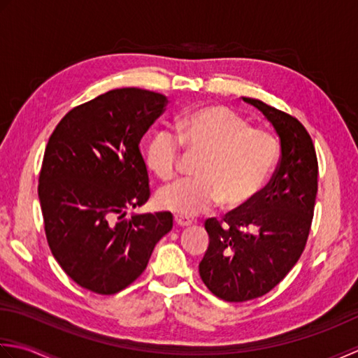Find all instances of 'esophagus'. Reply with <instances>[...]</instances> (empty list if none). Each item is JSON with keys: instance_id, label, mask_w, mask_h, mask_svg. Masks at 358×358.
Returning a JSON list of instances; mask_svg holds the SVG:
<instances>
[{"instance_id": "obj_1", "label": "esophagus", "mask_w": 358, "mask_h": 358, "mask_svg": "<svg viewBox=\"0 0 358 358\" xmlns=\"http://www.w3.org/2000/svg\"><path fill=\"white\" fill-rule=\"evenodd\" d=\"M174 225H176V227H188V225H192V221L176 215V216H174Z\"/></svg>"}]
</instances>
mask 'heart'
Segmentation results:
<instances>
[{
  "label": "heart",
  "mask_w": 358,
  "mask_h": 358,
  "mask_svg": "<svg viewBox=\"0 0 358 358\" xmlns=\"http://www.w3.org/2000/svg\"><path fill=\"white\" fill-rule=\"evenodd\" d=\"M178 134L157 131L147 143L145 162L159 179L170 180L180 166L184 147L203 156L198 179L174 182L156 196L157 206L182 217L198 216L222 203L225 210L249 207L271 178L278 159V141L268 129L224 105H208L182 114Z\"/></svg>",
  "instance_id": "b5f03b06"
}]
</instances>
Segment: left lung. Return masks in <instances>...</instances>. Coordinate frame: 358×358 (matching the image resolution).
<instances>
[{
  "instance_id": "obj_1",
  "label": "left lung",
  "mask_w": 358,
  "mask_h": 358,
  "mask_svg": "<svg viewBox=\"0 0 358 358\" xmlns=\"http://www.w3.org/2000/svg\"><path fill=\"white\" fill-rule=\"evenodd\" d=\"M272 123L281 159L271 182L249 207L210 217L208 249L199 275L211 294L230 303L255 300L280 284L308 243L318 189V160L310 134L294 115L243 97Z\"/></svg>"
}]
</instances>
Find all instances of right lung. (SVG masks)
Returning a JSON list of instances; mask_svg holds the SVG:
<instances>
[{
	"label": "right lung",
	"instance_id": "obj_1",
	"mask_svg": "<svg viewBox=\"0 0 358 358\" xmlns=\"http://www.w3.org/2000/svg\"><path fill=\"white\" fill-rule=\"evenodd\" d=\"M165 106L159 92L113 90L72 108L49 137L38 176L46 239L69 278L94 294L134 282L173 229L169 211L125 220L150 199L141 141Z\"/></svg>",
	"mask_w": 358,
	"mask_h": 358
}]
</instances>
